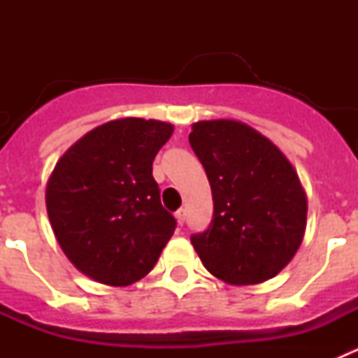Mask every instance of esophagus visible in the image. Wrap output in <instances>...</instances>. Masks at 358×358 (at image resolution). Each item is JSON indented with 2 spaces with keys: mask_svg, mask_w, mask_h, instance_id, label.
Segmentation results:
<instances>
[{
  "mask_svg": "<svg viewBox=\"0 0 358 358\" xmlns=\"http://www.w3.org/2000/svg\"><path fill=\"white\" fill-rule=\"evenodd\" d=\"M176 218H177V224H179V226H182V224H185V218H186L185 208H181V210L176 211Z\"/></svg>",
  "mask_w": 358,
  "mask_h": 358,
  "instance_id": "34e87169",
  "label": "esophagus"
}]
</instances>
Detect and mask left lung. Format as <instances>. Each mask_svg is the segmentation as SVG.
<instances>
[{"label":"left lung","instance_id":"1","mask_svg":"<svg viewBox=\"0 0 358 358\" xmlns=\"http://www.w3.org/2000/svg\"><path fill=\"white\" fill-rule=\"evenodd\" d=\"M189 145L206 170L213 218L192 235L204 267L229 285L276 276L303 242L306 195L283 152L235 120L192 125Z\"/></svg>","mask_w":358,"mask_h":358}]
</instances>
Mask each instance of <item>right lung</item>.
I'll list each match as a JSON object with an SVG mask.
<instances>
[{
    "label": "right lung",
    "instance_id": "add662e5",
    "mask_svg": "<svg viewBox=\"0 0 358 358\" xmlns=\"http://www.w3.org/2000/svg\"><path fill=\"white\" fill-rule=\"evenodd\" d=\"M173 132L157 120L122 118L80 138L53 169L46 210L75 267L91 280L131 285L152 271L176 231L152 161Z\"/></svg>",
    "mask_w": 358,
    "mask_h": 358
}]
</instances>
